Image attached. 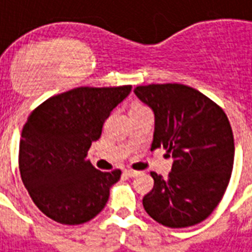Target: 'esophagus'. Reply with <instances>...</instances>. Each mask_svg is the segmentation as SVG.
<instances>
[{"mask_svg":"<svg viewBox=\"0 0 252 252\" xmlns=\"http://www.w3.org/2000/svg\"><path fill=\"white\" fill-rule=\"evenodd\" d=\"M140 172L138 171H134V170H126L124 171V175H126L128 178H134V176H137Z\"/></svg>","mask_w":252,"mask_h":252,"instance_id":"34e87169","label":"esophagus"}]
</instances>
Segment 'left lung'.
Instances as JSON below:
<instances>
[{"instance_id": "8db88e82", "label": "left lung", "mask_w": 252, "mask_h": 252, "mask_svg": "<svg viewBox=\"0 0 252 252\" xmlns=\"http://www.w3.org/2000/svg\"><path fill=\"white\" fill-rule=\"evenodd\" d=\"M133 93L154 114L152 150L162 146L172 156L167 179L150 172L154 187L142 199L146 213L175 229L201 222L219 205L230 180L234 137L227 116L186 85L137 86Z\"/></svg>"}]
</instances>
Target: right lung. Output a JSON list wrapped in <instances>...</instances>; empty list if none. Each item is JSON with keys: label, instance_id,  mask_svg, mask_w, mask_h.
Segmentation results:
<instances>
[{"label": "right lung", "instance_id": "obj_1", "mask_svg": "<svg viewBox=\"0 0 252 252\" xmlns=\"http://www.w3.org/2000/svg\"><path fill=\"white\" fill-rule=\"evenodd\" d=\"M132 86L78 87L37 107L22 130L19 170L31 199L64 225L87 222L106 207L120 170L99 171L87 152Z\"/></svg>", "mask_w": 252, "mask_h": 252}]
</instances>
